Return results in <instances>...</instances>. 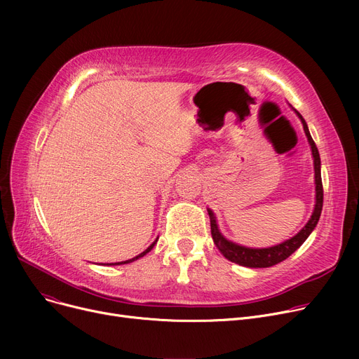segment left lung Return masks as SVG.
Here are the masks:
<instances>
[{
	"mask_svg": "<svg viewBox=\"0 0 359 359\" xmlns=\"http://www.w3.org/2000/svg\"><path fill=\"white\" fill-rule=\"evenodd\" d=\"M292 110L295 111V115L298 116L301 123H303L306 137H307L310 148H311L313 164H314V186H316V202H314L313 214L304 227L301 229L295 236H292L291 238L282 241L279 244H275V246H271V248H248V246H241V244L234 243L229 238H225L222 236V233L219 231L214 211L208 208V214H210V219H211V234H212V240L215 243L217 249L221 252V255L225 259H229L233 263H237V265H240V266L269 268V266L276 265V263H279L282 260H285L309 238V236L313 233V230L316 229V225L320 219V214H322L323 184H322V172H320V167H322V163H320V154H318V149L310 135V130H309V126H307L304 118L301 116L295 109H292Z\"/></svg>",
	"mask_w": 359,
	"mask_h": 359,
	"instance_id": "left-lung-1",
	"label": "left lung"
}]
</instances>
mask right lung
I'll list each match as a JSON object with an SVG mask.
<instances>
[{"mask_svg":"<svg viewBox=\"0 0 359 359\" xmlns=\"http://www.w3.org/2000/svg\"><path fill=\"white\" fill-rule=\"evenodd\" d=\"M157 240H158V237L153 241V244H151V246H148L142 253H140L138 256H135V257H132V259H128V260H123V262H116V263H106V265L109 266V265H111V266H115V265H125V263H130V262H134V260H137V259H140V257H144L148 252H151L153 250V248L156 246V243H157Z\"/></svg>","mask_w":359,"mask_h":359,"instance_id":"right-lung-1","label":"right lung"}]
</instances>
